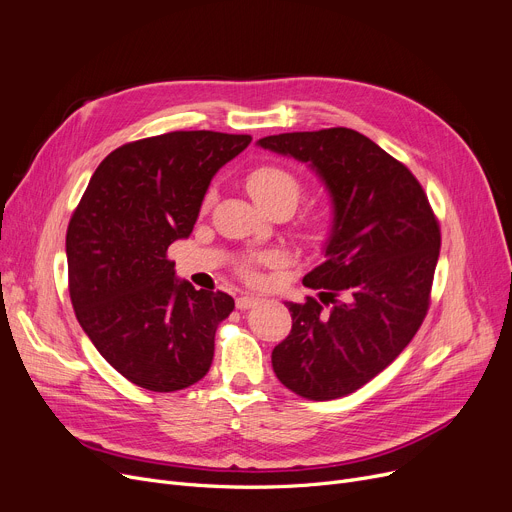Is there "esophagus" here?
Masks as SVG:
<instances>
[{"label":"esophagus","mask_w":512,"mask_h":512,"mask_svg":"<svg viewBox=\"0 0 512 512\" xmlns=\"http://www.w3.org/2000/svg\"><path fill=\"white\" fill-rule=\"evenodd\" d=\"M257 303H259L257 297H238L236 299V309L247 311V309H253Z\"/></svg>","instance_id":"1"}]
</instances>
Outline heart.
I'll list each match as a JSON object with an SVG mask.
<instances>
[{
	"instance_id": "1",
	"label": "heart",
	"mask_w": 512,
	"mask_h": 512,
	"mask_svg": "<svg viewBox=\"0 0 512 512\" xmlns=\"http://www.w3.org/2000/svg\"><path fill=\"white\" fill-rule=\"evenodd\" d=\"M247 191L251 197L265 209L274 203L288 201L292 207L297 205V199L301 195V180L294 176L290 170L276 166V164H263L253 168L247 174ZM326 226V218L321 213L309 215L307 220V230L311 234H319ZM272 255H253L240 259L236 270L245 280H255L257 278V267L261 263H270Z\"/></svg>"
}]
</instances>
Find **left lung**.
<instances>
[{"instance_id":"1","label":"left lung","mask_w":512,"mask_h":512,"mask_svg":"<svg viewBox=\"0 0 512 512\" xmlns=\"http://www.w3.org/2000/svg\"><path fill=\"white\" fill-rule=\"evenodd\" d=\"M259 145L307 161L334 199L326 261L303 278L319 299L286 303L292 330L272 353L288 390L334 400L384 371L421 328L440 222L413 172L357 130L284 132Z\"/></svg>"}]
</instances>
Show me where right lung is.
I'll list each match as a JSON object with an SVG mask.
<instances>
[{"label": "right lung", "instance_id": "1", "mask_svg": "<svg viewBox=\"0 0 512 512\" xmlns=\"http://www.w3.org/2000/svg\"><path fill=\"white\" fill-rule=\"evenodd\" d=\"M251 141L176 130L126 143L101 161L72 213L66 257L78 324L145 390H184L211 367L234 299L178 282L168 247L193 232L213 174Z\"/></svg>", "mask_w": 512, "mask_h": 512}]
</instances>
